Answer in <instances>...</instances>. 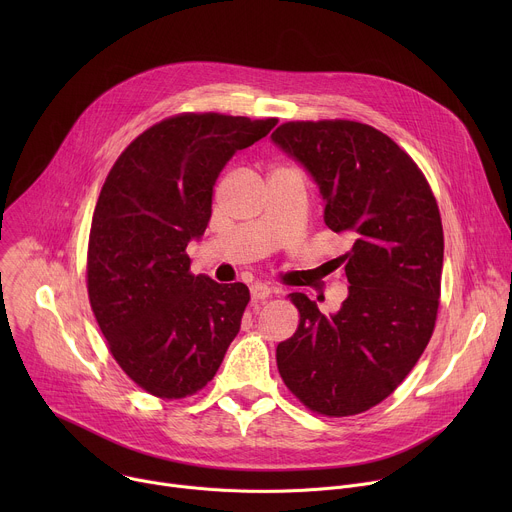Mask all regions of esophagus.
I'll list each match as a JSON object with an SVG mask.
<instances>
[{
	"label": "esophagus",
	"mask_w": 512,
	"mask_h": 512,
	"mask_svg": "<svg viewBox=\"0 0 512 512\" xmlns=\"http://www.w3.org/2000/svg\"><path fill=\"white\" fill-rule=\"evenodd\" d=\"M271 294H273V287H269V285H265V283H253V285H251V300H253L255 304L267 300Z\"/></svg>",
	"instance_id": "1"
}]
</instances>
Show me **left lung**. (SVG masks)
I'll list each match as a JSON object with an SVG mask.
<instances>
[{"label": "left lung", "instance_id": "1", "mask_svg": "<svg viewBox=\"0 0 512 512\" xmlns=\"http://www.w3.org/2000/svg\"><path fill=\"white\" fill-rule=\"evenodd\" d=\"M271 139L314 176L328 229L352 243L334 259L350 283L336 314L289 294L300 324L277 344L279 375L314 413L369 411L403 383L433 334L444 265L440 208L411 156L367 123L287 121Z\"/></svg>", "mask_w": 512, "mask_h": 512}]
</instances>
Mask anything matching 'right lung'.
<instances>
[{
  "label": "right lung",
  "instance_id": "1",
  "mask_svg": "<svg viewBox=\"0 0 512 512\" xmlns=\"http://www.w3.org/2000/svg\"><path fill=\"white\" fill-rule=\"evenodd\" d=\"M275 125L180 113L137 135L107 174L89 235V302L121 371L154 397L204 389L241 328L249 287L194 275L186 247L206 231L225 164Z\"/></svg>",
  "mask_w": 512,
  "mask_h": 512
}]
</instances>
